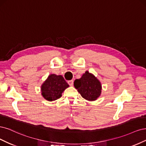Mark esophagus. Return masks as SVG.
Wrapping results in <instances>:
<instances>
[{"label":"esophagus","instance_id":"esophagus-1","mask_svg":"<svg viewBox=\"0 0 146 146\" xmlns=\"http://www.w3.org/2000/svg\"><path fill=\"white\" fill-rule=\"evenodd\" d=\"M68 84L70 86H73V80H70V81H68Z\"/></svg>","mask_w":146,"mask_h":146}]
</instances>
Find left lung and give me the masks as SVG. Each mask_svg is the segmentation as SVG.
<instances>
[{"mask_svg":"<svg viewBox=\"0 0 146 146\" xmlns=\"http://www.w3.org/2000/svg\"><path fill=\"white\" fill-rule=\"evenodd\" d=\"M74 86L83 98L90 101L96 100L101 93L100 81L88 71L83 74L81 78L75 80Z\"/></svg>","mask_w":146,"mask_h":146,"instance_id":"8db88e82","label":"left lung"}]
</instances>
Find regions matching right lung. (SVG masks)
Wrapping results in <instances>:
<instances>
[{
    "mask_svg": "<svg viewBox=\"0 0 146 146\" xmlns=\"http://www.w3.org/2000/svg\"><path fill=\"white\" fill-rule=\"evenodd\" d=\"M68 87L61 75L51 74L41 86V94L46 100L55 101L62 96V92Z\"/></svg>",
    "mask_w": 146,
    "mask_h": 146,
    "instance_id": "1",
    "label": "right lung"
}]
</instances>
